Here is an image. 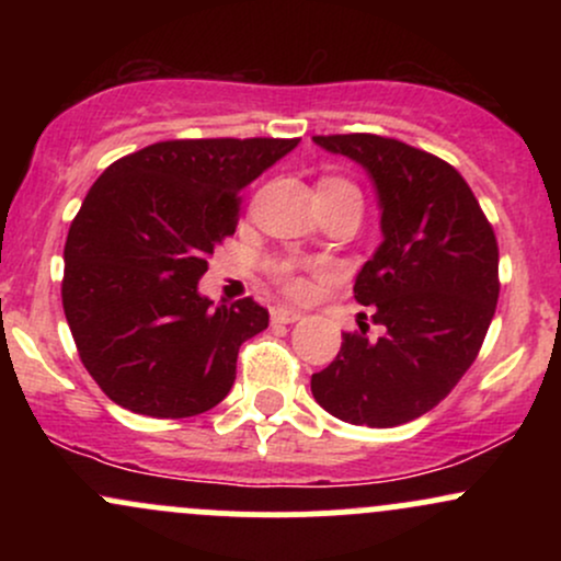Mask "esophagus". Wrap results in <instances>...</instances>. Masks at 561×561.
Instances as JSON below:
<instances>
[{
	"label": "esophagus",
	"mask_w": 561,
	"mask_h": 561,
	"mask_svg": "<svg viewBox=\"0 0 561 561\" xmlns=\"http://www.w3.org/2000/svg\"><path fill=\"white\" fill-rule=\"evenodd\" d=\"M302 313L298 308H287V306H274L272 308V321L274 324H293V321H298Z\"/></svg>",
	"instance_id": "1"
}]
</instances>
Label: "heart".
<instances>
[{
  "label": "heart",
  "mask_w": 561,
  "mask_h": 561,
  "mask_svg": "<svg viewBox=\"0 0 561 561\" xmlns=\"http://www.w3.org/2000/svg\"><path fill=\"white\" fill-rule=\"evenodd\" d=\"M279 279L285 285L287 293L293 295H306L308 293V279L302 276V272L295 263H282L279 266Z\"/></svg>",
  "instance_id": "heart-1"
}]
</instances>
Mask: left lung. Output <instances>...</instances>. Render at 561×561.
<instances>
[{"label":"left lung","mask_w":561,"mask_h":561,"mask_svg":"<svg viewBox=\"0 0 561 561\" xmlns=\"http://www.w3.org/2000/svg\"><path fill=\"white\" fill-rule=\"evenodd\" d=\"M375 179L385 240L356 276L377 340L343 332L311 392L337 420L396 427L435 409L478 358L499 302V242L454 165L377 134L313 137Z\"/></svg>","instance_id":"obj_1"}]
</instances>
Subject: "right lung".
<instances>
[{"instance_id":"1","label":"right lung","mask_w":561,"mask_h":561,"mask_svg":"<svg viewBox=\"0 0 561 561\" xmlns=\"http://www.w3.org/2000/svg\"><path fill=\"white\" fill-rule=\"evenodd\" d=\"M298 139H169L107 165L70 224L62 311L81 364L113 403L156 420L227 398L244 340L268 327L253 298L197 293L240 221V190Z\"/></svg>"}]
</instances>
